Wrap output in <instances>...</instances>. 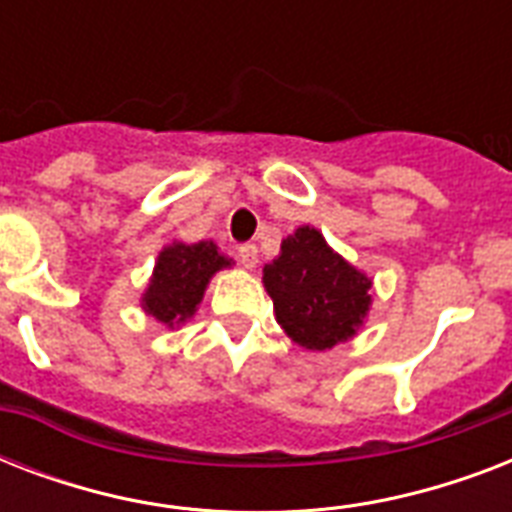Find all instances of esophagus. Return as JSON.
<instances>
[{
    "mask_svg": "<svg viewBox=\"0 0 512 512\" xmlns=\"http://www.w3.org/2000/svg\"><path fill=\"white\" fill-rule=\"evenodd\" d=\"M236 257H239V263L244 265V268H255L257 265V247L255 244H239L236 247Z\"/></svg>",
    "mask_w": 512,
    "mask_h": 512,
    "instance_id": "34e87169",
    "label": "esophagus"
}]
</instances>
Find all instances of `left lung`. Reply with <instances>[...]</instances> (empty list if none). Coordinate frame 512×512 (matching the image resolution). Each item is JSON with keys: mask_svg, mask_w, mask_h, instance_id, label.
<instances>
[{"mask_svg": "<svg viewBox=\"0 0 512 512\" xmlns=\"http://www.w3.org/2000/svg\"><path fill=\"white\" fill-rule=\"evenodd\" d=\"M263 281L284 332L311 350L335 348L356 335L372 303V281L308 225L281 241V255L265 265Z\"/></svg>", "mask_w": 512, "mask_h": 512, "instance_id": "obj_1", "label": "left lung"}]
</instances>
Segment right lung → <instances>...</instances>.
<instances>
[{
    "label": "right lung",
    "mask_w": 512,
    "mask_h": 512,
    "mask_svg": "<svg viewBox=\"0 0 512 512\" xmlns=\"http://www.w3.org/2000/svg\"><path fill=\"white\" fill-rule=\"evenodd\" d=\"M225 265H231V260L220 255L212 241L172 244L159 255L154 279L143 297L146 311L170 327L185 321L196 311L212 273Z\"/></svg>",
    "instance_id": "add662e5"
}]
</instances>
